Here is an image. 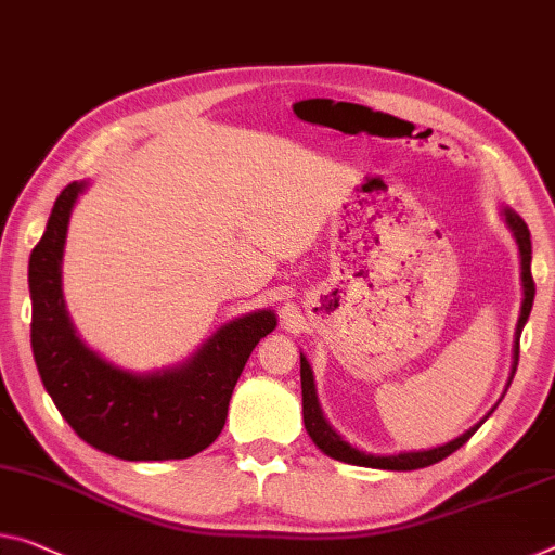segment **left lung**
<instances>
[{
  "mask_svg": "<svg viewBox=\"0 0 555 555\" xmlns=\"http://www.w3.org/2000/svg\"><path fill=\"white\" fill-rule=\"evenodd\" d=\"M504 218H506V225L511 228V233H514V237H516L518 253H521V280H524V305H521V318H518V325H516V349H514V372H516L518 339H521V330L526 325L528 314H531L535 283L531 275V233H528V225L524 223V218L511 208H504ZM300 382H302V416H305L307 434H310L314 444L325 451L327 456L337 459V462H345V464H354V466L387 468V472H414V468L431 466V464L441 462V459H447L449 454H454L459 447H464L466 441L474 437V431L483 424V420H489V414H486L479 424H474L472 429L464 431L462 437H456L454 441H449V444H444V447H434V449H424V451H402V454H391V456L364 454V451L349 447L347 441L327 424L325 416H322L318 395H314L312 370L302 354H300Z\"/></svg>",
  "mask_w": 555,
  "mask_h": 555,
  "instance_id": "obj_1",
  "label": "left lung"
}]
</instances>
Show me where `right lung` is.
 <instances>
[{
	"label": "right lung",
	"instance_id": "1",
	"mask_svg": "<svg viewBox=\"0 0 555 555\" xmlns=\"http://www.w3.org/2000/svg\"><path fill=\"white\" fill-rule=\"evenodd\" d=\"M87 183L59 193L29 258L31 349L41 382L72 429L126 462H166L198 454L223 431L228 404L255 345L275 330V312L258 310L220 327L189 362L133 374L101 360L76 337L62 295L66 228Z\"/></svg>",
	"mask_w": 555,
	"mask_h": 555
}]
</instances>
